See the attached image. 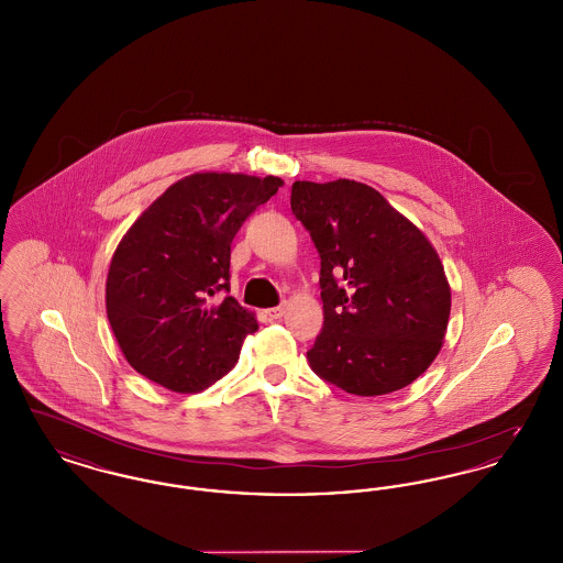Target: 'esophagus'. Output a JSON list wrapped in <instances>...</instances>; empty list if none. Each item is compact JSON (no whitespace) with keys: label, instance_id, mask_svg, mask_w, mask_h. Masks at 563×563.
I'll list each match as a JSON object with an SVG mask.
<instances>
[{"label":"esophagus","instance_id":"34e87169","mask_svg":"<svg viewBox=\"0 0 563 563\" xmlns=\"http://www.w3.org/2000/svg\"><path fill=\"white\" fill-rule=\"evenodd\" d=\"M285 310H287V306H285V303H280V306H276V308H268V310H266V317H268L269 321L283 319Z\"/></svg>","mask_w":563,"mask_h":563}]
</instances>
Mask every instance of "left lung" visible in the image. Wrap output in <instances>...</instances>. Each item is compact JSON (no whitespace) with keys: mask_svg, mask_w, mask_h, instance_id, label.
<instances>
[{"mask_svg":"<svg viewBox=\"0 0 563 563\" xmlns=\"http://www.w3.org/2000/svg\"><path fill=\"white\" fill-rule=\"evenodd\" d=\"M291 211L321 255L312 372L358 397L401 390L443 346L452 291L420 228L365 184L295 181Z\"/></svg>","mask_w":563,"mask_h":563,"instance_id":"1","label":"left lung"}]
</instances>
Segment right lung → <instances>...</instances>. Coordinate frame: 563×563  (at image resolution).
Returning <instances> with one entry per match:
<instances>
[{
    "label": "right lung",
    "instance_id": "1",
    "mask_svg": "<svg viewBox=\"0 0 563 563\" xmlns=\"http://www.w3.org/2000/svg\"><path fill=\"white\" fill-rule=\"evenodd\" d=\"M280 177L194 173L156 198L109 264V324L134 372L173 393H198L228 374L255 314L228 295L230 244Z\"/></svg>",
    "mask_w": 563,
    "mask_h": 563
}]
</instances>
